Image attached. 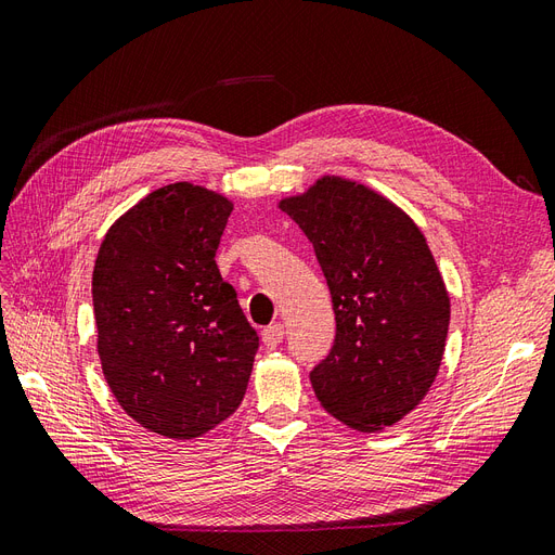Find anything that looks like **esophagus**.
I'll return each mask as SVG.
<instances>
[{"instance_id": "34e87169", "label": "esophagus", "mask_w": 555, "mask_h": 555, "mask_svg": "<svg viewBox=\"0 0 555 555\" xmlns=\"http://www.w3.org/2000/svg\"><path fill=\"white\" fill-rule=\"evenodd\" d=\"M284 338V326L282 324H273V326H266L261 331V340L268 349H275Z\"/></svg>"}]
</instances>
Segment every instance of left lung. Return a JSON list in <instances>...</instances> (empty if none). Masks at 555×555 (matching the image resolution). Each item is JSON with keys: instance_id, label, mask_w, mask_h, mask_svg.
Segmentation results:
<instances>
[{"instance_id": "left-lung-1", "label": "left lung", "mask_w": 555, "mask_h": 555, "mask_svg": "<svg viewBox=\"0 0 555 555\" xmlns=\"http://www.w3.org/2000/svg\"><path fill=\"white\" fill-rule=\"evenodd\" d=\"M280 210L304 229L331 289L335 340L312 367L317 400L357 430L393 426L438 377L449 294L424 233L361 182L324 176Z\"/></svg>"}]
</instances>
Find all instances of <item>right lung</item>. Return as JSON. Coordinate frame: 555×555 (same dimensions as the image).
I'll return each mask as SVG.
<instances>
[{
    "mask_svg": "<svg viewBox=\"0 0 555 555\" xmlns=\"http://www.w3.org/2000/svg\"><path fill=\"white\" fill-rule=\"evenodd\" d=\"M231 210L201 184H166L108 229L94 261L104 377L133 422L164 438H201L236 412L259 349L215 263Z\"/></svg>",
    "mask_w": 555,
    "mask_h": 555,
    "instance_id": "right-lung-1",
    "label": "right lung"
}]
</instances>
